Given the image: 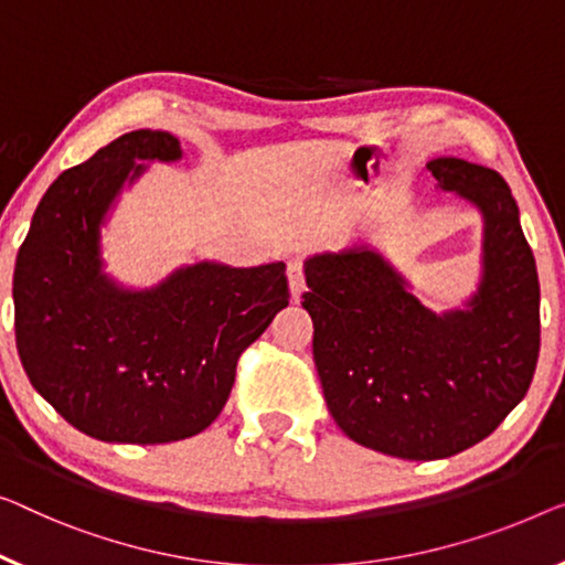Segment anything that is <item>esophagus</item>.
<instances>
[{
    "label": "esophagus",
    "instance_id": "34e87169",
    "mask_svg": "<svg viewBox=\"0 0 565 565\" xmlns=\"http://www.w3.org/2000/svg\"><path fill=\"white\" fill-rule=\"evenodd\" d=\"M286 276H289L291 297L299 299L301 294H305V289H307V284H305V266H301L299 260H291L289 268H286Z\"/></svg>",
    "mask_w": 565,
    "mask_h": 565
}]
</instances>
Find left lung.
<instances>
[{
    "label": "left lung",
    "mask_w": 565,
    "mask_h": 565,
    "mask_svg": "<svg viewBox=\"0 0 565 565\" xmlns=\"http://www.w3.org/2000/svg\"><path fill=\"white\" fill-rule=\"evenodd\" d=\"M428 170L484 215V279L469 309L436 317L367 246L311 256L301 297L337 426L416 461L487 439L525 398L541 350V284L508 182L457 157Z\"/></svg>",
    "instance_id": "obj_1"
}]
</instances>
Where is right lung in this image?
I'll return each mask as SVG.
<instances>
[{
  "mask_svg": "<svg viewBox=\"0 0 565 565\" xmlns=\"http://www.w3.org/2000/svg\"><path fill=\"white\" fill-rule=\"evenodd\" d=\"M180 141L139 129L50 184L14 266V337L35 391L98 441L167 444L221 414L238 358L289 305L286 266L180 268L151 291L100 274L98 225L137 159L172 162Z\"/></svg>",
  "mask_w": 565,
  "mask_h": 565,
  "instance_id": "add662e5",
  "label": "right lung"
}]
</instances>
